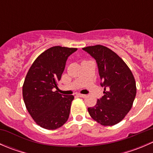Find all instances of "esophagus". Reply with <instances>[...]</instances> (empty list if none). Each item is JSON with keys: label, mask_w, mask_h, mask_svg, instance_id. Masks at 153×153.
<instances>
[{"label": "esophagus", "mask_w": 153, "mask_h": 153, "mask_svg": "<svg viewBox=\"0 0 153 153\" xmlns=\"http://www.w3.org/2000/svg\"><path fill=\"white\" fill-rule=\"evenodd\" d=\"M78 97H81V98H86V95H84V94H78Z\"/></svg>", "instance_id": "1"}]
</instances>
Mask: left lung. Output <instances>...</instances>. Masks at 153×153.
<instances>
[{"mask_svg": "<svg viewBox=\"0 0 153 153\" xmlns=\"http://www.w3.org/2000/svg\"><path fill=\"white\" fill-rule=\"evenodd\" d=\"M96 61L104 96L93 107L90 116L103 126H112L122 121L132 108L136 95V84L132 72L115 52L101 45L83 48Z\"/></svg>", "mask_w": 153, "mask_h": 153, "instance_id": "1", "label": "left lung"}]
</instances>
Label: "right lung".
I'll list each match as a JSON object with an SVG mask.
<instances>
[{
	"mask_svg": "<svg viewBox=\"0 0 153 153\" xmlns=\"http://www.w3.org/2000/svg\"><path fill=\"white\" fill-rule=\"evenodd\" d=\"M78 49L55 46L35 59L23 85V98L29 113L37 124L56 129L68 120L73 95L54 92L65 69L68 57Z\"/></svg>",
	"mask_w": 153,
	"mask_h": 153,
	"instance_id": "1",
	"label": "right lung"
}]
</instances>
